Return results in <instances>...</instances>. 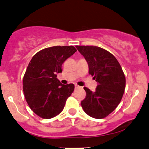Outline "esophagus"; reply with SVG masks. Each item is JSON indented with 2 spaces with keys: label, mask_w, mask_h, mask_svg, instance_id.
<instances>
[{
  "label": "esophagus",
  "mask_w": 149,
  "mask_h": 149,
  "mask_svg": "<svg viewBox=\"0 0 149 149\" xmlns=\"http://www.w3.org/2000/svg\"><path fill=\"white\" fill-rule=\"evenodd\" d=\"M80 86H79L78 85H77V84H75V88H78Z\"/></svg>",
  "instance_id": "34e87169"
}]
</instances>
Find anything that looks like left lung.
Masks as SVG:
<instances>
[{
	"instance_id": "8db88e82",
	"label": "left lung",
	"mask_w": 149,
	"mask_h": 149,
	"mask_svg": "<svg viewBox=\"0 0 149 149\" xmlns=\"http://www.w3.org/2000/svg\"><path fill=\"white\" fill-rule=\"evenodd\" d=\"M86 59L88 73L98 83L95 91L84 87L86 97L81 101L84 111L96 119H102L120 104L126 86L125 73L115 56L96 46H78Z\"/></svg>"
}]
</instances>
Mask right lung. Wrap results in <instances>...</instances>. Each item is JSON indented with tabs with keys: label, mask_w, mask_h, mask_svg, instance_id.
<instances>
[{
	"label": "right lung",
	"mask_w": 149,
	"mask_h": 149,
	"mask_svg": "<svg viewBox=\"0 0 149 149\" xmlns=\"http://www.w3.org/2000/svg\"><path fill=\"white\" fill-rule=\"evenodd\" d=\"M76 51L73 46L51 47L39 51L29 62L22 88L30 109L40 118L50 119L59 114L74 91V84H61L56 77Z\"/></svg>",
	"instance_id": "obj_1"
}]
</instances>
